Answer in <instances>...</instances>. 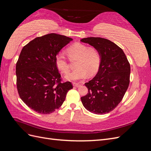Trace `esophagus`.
I'll use <instances>...</instances> for the list:
<instances>
[{"label":"esophagus","mask_w":151,"mask_h":151,"mask_svg":"<svg viewBox=\"0 0 151 151\" xmlns=\"http://www.w3.org/2000/svg\"><path fill=\"white\" fill-rule=\"evenodd\" d=\"M73 86H75V87H77V88H78V87L80 86V84H78V83H73Z\"/></svg>","instance_id":"34e87169"}]
</instances>
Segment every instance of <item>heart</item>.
Segmentation results:
<instances>
[{
	"instance_id": "b5f03b06",
	"label": "heart",
	"mask_w": 151,
	"mask_h": 151,
	"mask_svg": "<svg viewBox=\"0 0 151 151\" xmlns=\"http://www.w3.org/2000/svg\"><path fill=\"white\" fill-rule=\"evenodd\" d=\"M68 55L71 59L77 58L76 63V69L69 72L65 76V78L70 81H76L85 79L88 74H94L98 70L101 57L98 50L86 45L77 43L67 49ZM57 68L62 73H67L69 70V65L65 55L60 52L55 58Z\"/></svg>"
}]
</instances>
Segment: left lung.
<instances>
[{
    "label": "left lung",
    "mask_w": 151,
    "mask_h": 151,
    "mask_svg": "<svg viewBox=\"0 0 151 151\" xmlns=\"http://www.w3.org/2000/svg\"><path fill=\"white\" fill-rule=\"evenodd\" d=\"M96 49L101 57L98 72L85 86L88 93L81 97L84 108L94 114L111 111L129 88L130 66L123 50L110 40L89 37L81 40Z\"/></svg>",
    "instance_id": "8db88e82"
}]
</instances>
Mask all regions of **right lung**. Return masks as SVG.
<instances>
[{
	"mask_svg": "<svg viewBox=\"0 0 151 151\" xmlns=\"http://www.w3.org/2000/svg\"><path fill=\"white\" fill-rule=\"evenodd\" d=\"M72 40L50 33L35 38L22 48L16 63L17 88L21 99L36 112H54L73 88L70 82L61 83L55 63L58 53Z\"/></svg>",
	"mask_w": 151,
	"mask_h": 151,
	"instance_id": "right-lung-1",
	"label": "right lung"
}]
</instances>
